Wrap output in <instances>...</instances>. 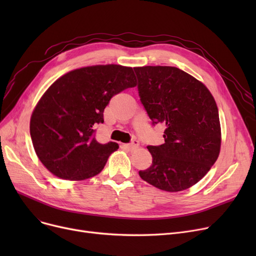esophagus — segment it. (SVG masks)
I'll list each match as a JSON object with an SVG mask.
<instances>
[{"label": "esophagus", "mask_w": 256, "mask_h": 256, "mask_svg": "<svg viewBox=\"0 0 256 256\" xmlns=\"http://www.w3.org/2000/svg\"><path fill=\"white\" fill-rule=\"evenodd\" d=\"M138 146H139V142H138L137 140H132L130 143L126 144V145H124L126 148H128V150H136Z\"/></svg>", "instance_id": "34e87169"}]
</instances>
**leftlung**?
Here are the masks:
<instances>
[{"instance_id":"obj_1","label":"left lung","mask_w":256,"mask_h":256,"mask_svg":"<svg viewBox=\"0 0 256 256\" xmlns=\"http://www.w3.org/2000/svg\"><path fill=\"white\" fill-rule=\"evenodd\" d=\"M134 70L152 126H166L165 143L147 146L152 164L139 176L163 191L186 190L218 158L221 128L216 102L202 83L176 67L143 66Z\"/></svg>"}]
</instances>
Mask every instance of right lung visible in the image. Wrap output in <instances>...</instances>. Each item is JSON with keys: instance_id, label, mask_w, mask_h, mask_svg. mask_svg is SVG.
<instances>
[{"instance_id": "1", "label": "right lung", "mask_w": 256, "mask_h": 256, "mask_svg": "<svg viewBox=\"0 0 256 256\" xmlns=\"http://www.w3.org/2000/svg\"><path fill=\"white\" fill-rule=\"evenodd\" d=\"M137 85L132 67L96 65L58 78L33 111L30 134L37 156L63 180H83L98 174L118 144H100L96 126L104 124L111 98Z\"/></svg>"}]
</instances>
